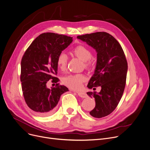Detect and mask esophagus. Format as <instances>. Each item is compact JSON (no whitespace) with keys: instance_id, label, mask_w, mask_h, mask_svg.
Here are the masks:
<instances>
[{"instance_id":"1","label":"esophagus","mask_w":150,"mask_h":150,"mask_svg":"<svg viewBox=\"0 0 150 150\" xmlns=\"http://www.w3.org/2000/svg\"><path fill=\"white\" fill-rule=\"evenodd\" d=\"M71 91H73L71 89ZM77 94L79 97H82V98H86L87 97V94L85 93V92H77Z\"/></svg>"}]
</instances>
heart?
I'll return each instance as SVG.
<instances>
[{
    "label": "heart",
    "instance_id": "heart-1",
    "mask_svg": "<svg viewBox=\"0 0 150 150\" xmlns=\"http://www.w3.org/2000/svg\"><path fill=\"white\" fill-rule=\"evenodd\" d=\"M71 53L73 56L83 61L84 67L86 68H89L91 66L92 52L86 46L78 45L73 49ZM56 64L61 70H65L67 66V56L64 53H61L57 56ZM85 79V77L82 74H71L64 77L62 79V82L71 89L80 90L83 88Z\"/></svg>",
    "mask_w": 150,
    "mask_h": 150
}]
</instances>
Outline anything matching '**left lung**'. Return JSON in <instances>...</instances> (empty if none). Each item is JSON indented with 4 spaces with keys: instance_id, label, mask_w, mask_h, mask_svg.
Segmentation results:
<instances>
[{
    "instance_id": "obj_1",
    "label": "left lung",
    "mask_w": 150,
    "mask_h": 150,
    "mask_svg": "<svg viewBox=\"0 0 150 150\" xmlns=\"http://www.w3.org/2000/svg\"><path fill=\"white\" fill-rule=\"evenodd\" d=\"M77 38L97 52L96 70L88 87L94 89L101 86V89L100 93L88 92L87 94L96 101V106L90 115L98 118L105 117L117 107L124 93L128 68L124 52L118 41L105 32L85 34Z\"/></svg>"
}]
</instances>
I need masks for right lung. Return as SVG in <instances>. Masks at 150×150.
I'll use <instances>...</instances> for the list:
<instances>
[{
  "mask_svg": "<svg viewBox=\"0 0 150 150\" xmlns=\"http://www.w3.org/2000/svg\"><path fill=\"white\" fill-rule=\"evenodd\" d=\"M72 37L55 33H43L29 46L21 61L20 81L28 106L40 116H48L55 110L61 96L68 91L57 83V57L70 45ZM57 84L49 89V80Z\"/></svg>",
  "mask_w": 150,
  "mask_h": 150,
  "instance_id": "obj_1",
  "label": "right lung"
}]
</instances>
